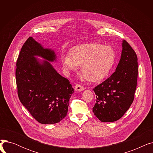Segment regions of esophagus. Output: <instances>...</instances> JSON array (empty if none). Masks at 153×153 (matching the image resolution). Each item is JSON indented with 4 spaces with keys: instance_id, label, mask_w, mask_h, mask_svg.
<instances>
[{
    "instance_id": "1",
    "label": "esophagus",
    "mask_w": 153,
    "mask_h": 153,
    "mask_svg": "<svg viewBox=\"0 0 153 153\" xmlns=\"http://www.w3.org/2000/svg\"><path fill=\"white\" fill-rule=\"evenodd\" d=\"M74 89H75V90H76V91H77V92H80V91H82L84 90V89H85V88H84L83 86L81 85L77 84V85L75 86Z\"/></svg>"
}]
</instances>
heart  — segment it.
I'll return each mask as SVG.
<instances>
[{
	"label": "heart",
	"instance_id": "1",
	"mask_svg": "<svg viewBox=\"0 0 153 153\" xmlns=\"http://www.w3.org/2000/svg\"><path fill=\"white\" fill-rule=\"evenodd\" d=\"M61 62L67 71H75L81 66L82 76L89 81L98 82L110 74L116 61V53L110 46L98 43L80 45L69 54H62Z\"/></svg>",
	"mask_w": 153,
	"mask_h": 153
}]
</instances>
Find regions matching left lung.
<instances>
[{
	"instance_id": "left-lung-1",
	"label": "left lung",
	"mask_w": 153,
	"mask_h": 153,
	"mask_svg": "<svg viewBox=\"0 0 153 153\" xmlns=\"http://www.w3.org/2000/svg\"><path fill=\"white\" fill-rule=\"evenodd\" d=\"M137 61L133 48L123 40L121 58L115 72L94 89L96 102L92 111L101 122H115L130 107L137 84Z\"/></svg>"
}]
</instances>
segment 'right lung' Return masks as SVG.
Wrapping results in <instances>:
<instances>
[{
    "mask_svg": "<svg viewBox=\"0 0 153 153\" xmlns=\"http://www.w3.org/2000/svg\"><path fill=\"white\" fill-rule=\"evenodd\" d=\"M40 57L45 60H40ZM56 61L54 50L44 48L33 37L23 45L15 72L19 98L36 121L42 124L59 122L67 115L74 89L50 62Z\"/></svg>",
    "mask_w": 153,
    "mask_h": 153,
    "instance_id": "right-lung-1",
    "label": "right lung"
}]
</instances>
